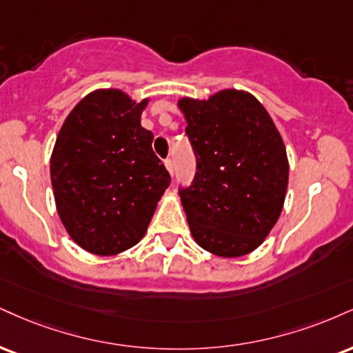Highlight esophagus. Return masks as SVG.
<instances>
[{
    "instance_id": "34e87169",
    "label": "esophagus",
    "mask_w": 353,
    "mask_h": 353,
    "mask_svg": "<svg viewBox=\"0 0 353 353\" xmlns=\"http://www.w3.org/2000/svg\"><path fill=\"white\" fill-rule=\"evenodd\" d=\"M164 165H165V169H168V172L171 174V176H174V163L171 159H165L164 161Z\"/></svg>"
}]
</instances>
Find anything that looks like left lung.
Masks as SVG:
<instances>
[{
  "instance_id": "8db88e82",
  "label": "left lung",
  "mask_w": 353,
  "mask_h": 353,
  "mask_svg": "<svg viewBox=\"0 0 353 353\" xmlns=\"http://www.w3.org/2000/svg\"><path fill=\"white\" fill-rule=\"evenodd\" d=\"M197 174L181 202L195 243L222 258L265 241L286 199V146L266 108L250 92L223 88L209 99L182 97Z\"/></svg>"
}]
</instances>
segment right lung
I'll list each match as a JSON object with an SVG mask.
<instances>
[{
  "instance_id": "obj_1",
  "label": "right lung",
  "mask_w": 353,
  "mask_h": 353,
  "mask_svg": "<svg viewBox=\"0 0 353 353\" xmlns=\"http://www.w3.org/2000/svg\"><path fill=\"white\" fill-rule=\"evenodd\" d=\"M150 99L97 88L67 114L50 154L55 209L72 240L99 256L143 239L171 177L141 126Z\"/></svg>"
}]
</instances>
